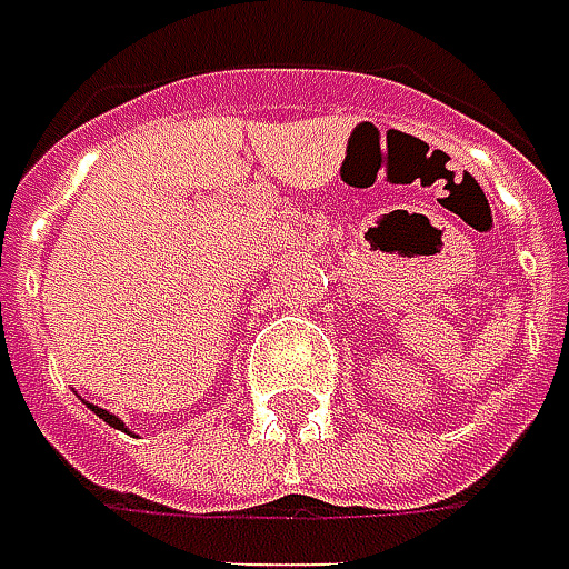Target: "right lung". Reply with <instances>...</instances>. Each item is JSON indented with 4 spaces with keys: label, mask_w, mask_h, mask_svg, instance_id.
<instances>
[{
    "label": "right lung",
    "mask_w": 569,
    "mask_h": 569,
    "mask_svg": "<svg viewBox=\"0 0 569 569\" xmlns=\"http://www.w3.org/2000/svg\"><path fill=\"white\" fill-rule=\"evenodd\" d=\"M89 407H92V403H89ZM92 412H96L99 419H104V422H108L111 429H124V422H121L118 416H111V412H108V410H101V407H92Z\"/></svg>",
    "instance_id": "add662e5"
}]
</instances>
